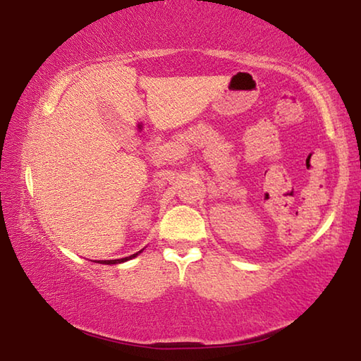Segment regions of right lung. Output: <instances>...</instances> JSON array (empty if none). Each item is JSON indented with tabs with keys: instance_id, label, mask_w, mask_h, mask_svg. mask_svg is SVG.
<instances>
[{
	"instance_id": "right-lung-1",
	"label": "right lung",
	"mask_w": 361,
	"mask_h": 361,
	"mask_svg": "<svg viewBox=\"0 0 361 361\" xmlns=\"http://www.w3.org/2000/svg\"><path fill=\"white\" fill-rule=\"evenodd\" d=\"M141 252V251H140ZM137 256V252L136 255H132V256H128V257H122V259H113V260H102L101 264H105V265H113V264H121V262H126V260H130V259H133V257H136Z\"/></svg>"
}]
</instances>
